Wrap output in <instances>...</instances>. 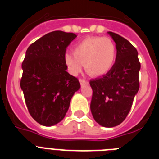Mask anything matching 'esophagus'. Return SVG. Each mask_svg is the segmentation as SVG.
<instances>
[{
  "mask_svg": "<svg viewBox=\"0 0 159 159\" xmlns=\"http://www.w3.org/2000/svg\"><path fill=\"white\" fill-rule=\"evenodd\" d=\"M79 82H80V83H81V86H82H82H84V85L88 84V82H87V80L82 79V78H80Z\"/></svg>",
  "mask_w": 159,
  "mask_h": 159,
  "instance_id": "34e87169",
  "label": "esophagus"
}]
</instances>
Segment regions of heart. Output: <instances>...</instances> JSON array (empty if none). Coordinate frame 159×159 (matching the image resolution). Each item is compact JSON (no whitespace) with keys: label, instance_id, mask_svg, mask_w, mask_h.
I'll list each match as a JSON object with an SVG mask.
<instances>
[{"label":"heart","instance_id":"b5f03b06","mask_svg":"<svg viewBox=\"0 0 159 159\" xmlns=\"http://www.w3.org/2000/svg\"><path fill=\"white\" fill-rule=\"evenodd\" d=\"M116 46L111 39L89 37L82 39L73 48V53L64 54V62L72 74L85 69L92 77H102L111 72L116 61Z\"/></svg>","mask_w":159,"mask_h":159}]
</instances>
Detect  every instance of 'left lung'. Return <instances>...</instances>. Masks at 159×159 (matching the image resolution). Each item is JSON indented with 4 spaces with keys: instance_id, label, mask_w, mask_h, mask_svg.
Masks as SVG:
<instances>
[{
    "instance_id": "obj_1",
    "label": "left lung",
    "mask_w": 159,
    "mask_h": 159,
    "mask_svg": "<svg viewBox=\"0 0 159 159\" xmlns=\"http://www.w3.org/2000/svg\"><path fill=\"white\" fill-rule=\"evenodd\" d=\"M117 50L115 66L103 77L91 80V111L102 126L119 125L128 116L134 98L139 89L140 62L134 47L120 35L108 32Z\"/></svg>"
}]
</instances>
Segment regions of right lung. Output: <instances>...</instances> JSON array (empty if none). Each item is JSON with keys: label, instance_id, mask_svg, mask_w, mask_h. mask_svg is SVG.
<instances>
[{"label": "right lung", "instance_id": "right-lung-1", "mask_svg": "<svg viewBox=\"0 0 159 159\" xmlns=\"http://www.w3.org/2000/svg\"><path fill=\"white\" fill-rule=\"evenodd\" d=\"M76 37L73 33L53 31L26 50L20 87L30 116L42 125L59 123L81 87L77 77L67 72L64 62L67 47Z\"/></svg>", "mask_w": 159, "mask_h": 159}]
</instances>
